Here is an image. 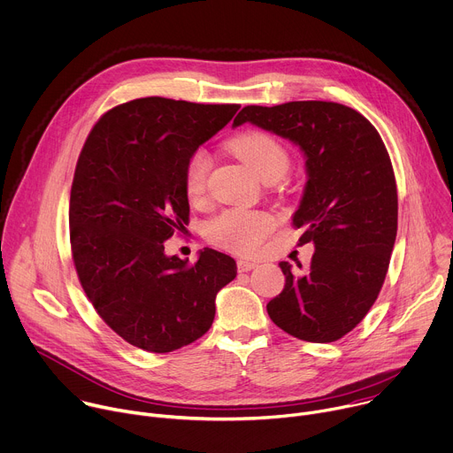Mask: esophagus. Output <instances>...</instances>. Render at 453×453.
I'll return each mask as SVG.
<instances>
[{"mask_svg": "<svg viewBox=\"0 0 453 453\" xmlns=\"http://www.w3.org/2000/svg\"><path fill=\"white\" fill-rule=\"evenodd\" d=\"M257 267V262L255 260H246V258H239L237 260V269L239 273H246V271H251Z\"/></svg>", "mask_w": 453, "mask_h": 453, "instance_id": "1", "label": "esophagus"}]
</instances>
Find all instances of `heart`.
Segmentation results:
<instances>
[{
	"instance_id": "obj_1",
	"label": "heart",
	"mask_w": 453,
	"mask_h": 453,
	"mask_svg": "<svg viewBox=\"0 0 453 453\" xmlns=\"http://www.w3.org/2000/svg\"><path fill=\"white\" fill-rule=\"evenodd\" d=\"M230 150L264 182H275L282 178L289 165L291 155L282 141L260 130L244 132L230 141ZM211 171V157L205 150H196L184 167V188L189 198L198 200L207 186ZM275 219L264 211L226 209L214 216L205 228L207 239L225 250L235 253H251L273 232Z\"/></svg>"
}]
</instances>
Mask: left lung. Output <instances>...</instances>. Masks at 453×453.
<instances>
[{
    "instance_id": "8db88e82",
    "label": "left lung",
    "mask_w": 453,
    "mask_h": 453,
    "mask_svg": "<svg viewBox=\"0 0 453 453\" xmlns=\"http://www.w3.org/2000/svg\"><path fill=\"white\" fill-rule=\"evenodd\" d=\"M246 121L296 142L309 173L293 226L316 251L300 277L280 262L286 286L267 314L302 341H337L365 319L388 275L398 193L386 144L363 114L334 102L248 105L234 125Z\"/></svg>"
}]
</instances>
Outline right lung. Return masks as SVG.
I'll use <instances>...</instances> for the list:
<instances>
[{"label":"right lung","instance_id":"add662e5","mask_svg":"<svg viewBox=\"0 0 453 453\" xmlns=\"http://www.w3.org/2000/svg\"><path fill=\"white\" fill-rule=\"evenodd\" d=\"M160 96L107 111L90 130L73 176L69 241L78 280L100 318L127 342L167 353L212 325L216 295L235 260L205 248L195 265L164 253L189 225L184 167L239 111Z\"/></svg>","mask_w":453,"mask_h":453}]
</instances>
